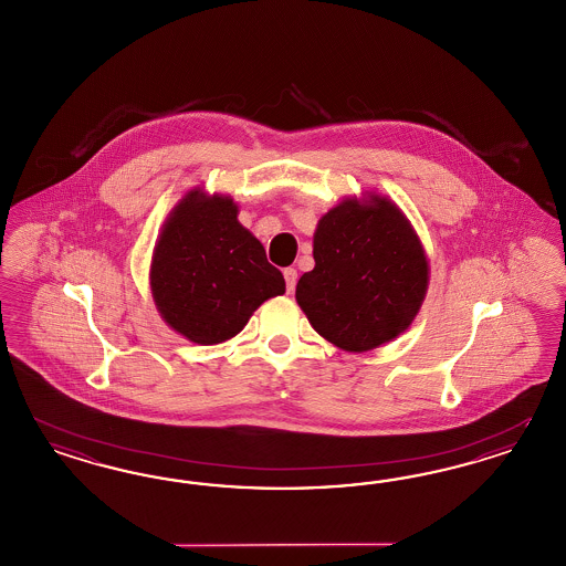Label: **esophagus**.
Here are the masks:
<instances>
[{
	"instance_id": "1",
	"label": "esophagus",
	"mask_w": 566,
	"mask_h": 566,
	"mask_svg": "<svg viewBox=\"0 0 566 566\" xmlns=\"http://www.w3.org/2000/svg\"><path fill=\"white\" fill-rule=\"evenodd\" d=\"M283 276H285V287H287V293H292L295 290V283H297V271L295 269H285L283 271Z\"/></svg>"
}]
</instances>
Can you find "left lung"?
Wrapping results in <instances>:
<instances>
[{
  "label": "left lung",
  "mask_w": 566,
  "mask_h": 566,
  "mask_svg": "<svg viewBox=\"0 0 566 566\" xmlns=\"http://www.w3.org/2000/svg\"><path fill=\"white\" fill-rule=\"evenodd\" d=\"M342 201L318 220L316 264L295 287L314 331L347 352H366L403 333L429 281L408 220L391 201Z\"/></svg>",
  "instance_id": "1"
}]
</instances>
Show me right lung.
Segmentation results:
<instances>
[{
	"instance_id": "right-lung-1",
	"label": "right lung",
	"mask_w": 566,
	"mask_h": 566,
	"mask_svg": "<svg viewBox=\"0 0 566 566\" xmlns=\"http://www.w3.org/2000/svg\"><path fill=\"white\" fill-rule=\"evenodd\" d=\"M149 279L166 323L201 346L235 337L264 300L285 293L283 274L239 224L233 200L198 191L166 222Z\"/></svg>"
}]
</instances>
